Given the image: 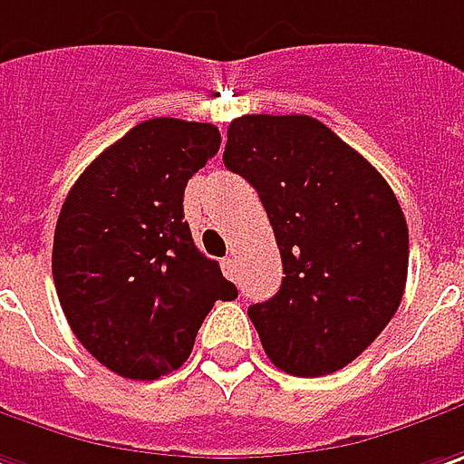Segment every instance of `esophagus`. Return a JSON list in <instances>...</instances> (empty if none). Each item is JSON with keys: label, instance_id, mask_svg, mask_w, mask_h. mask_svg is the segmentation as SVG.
I'll list each match as a JSON object with an SVG mask.
<instances>
[{"label": "esophagus", "instance_id": "esophagus-1", "mask_svg": "<svg viewBox=\"0 0 464 464\" xmlns=\"http://www.w3.org/2000/svg\"><path fill=\"white\" fill-rule=\"evenodd\" d=\"M220 267H223V275H226L228 280H238V259H236L233 254H228V256L220 262Z\"/></svg>", "mask_w": 464, "mask_h": 464}]
</instances>
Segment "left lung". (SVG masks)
Wrapping results in <instances>:
<instances>
[{"label":"left lung","mask_w":464,"mask_h":464,"mask_svg":"<svg viewBox=\"0 0 464 464\" xmlns=\"http://www.w3.org/2000/svg\"><path fill=\"white\" fill-rule=\"evenodd\" d=\"M226 169L252 184L283 259L280 291L249 306L262 348L293 376L355 361L408 280V223L372 163L312 116L233 119Z\"/></svg>","instance_id":"left-lung-1"}]
</instances>
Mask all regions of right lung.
<instances>
[{"mask_svg": "<svg viewBox=\"0 0 464 464\" xmlns=\"http://www.w3.org/2000/svg\"><path fill=\"white\" fill-rule=\"evenodd\" d=\"M218 148L212 124L148 119L101 152L62 205L51 254L62 312L124 379L176 372L212 304L238 295L184 220L187 181Z\"/></svg>", "mask_w": 464, "mask_h": 464, "instance_id": "obj_1", "label": "right lung"}]
</instances>
